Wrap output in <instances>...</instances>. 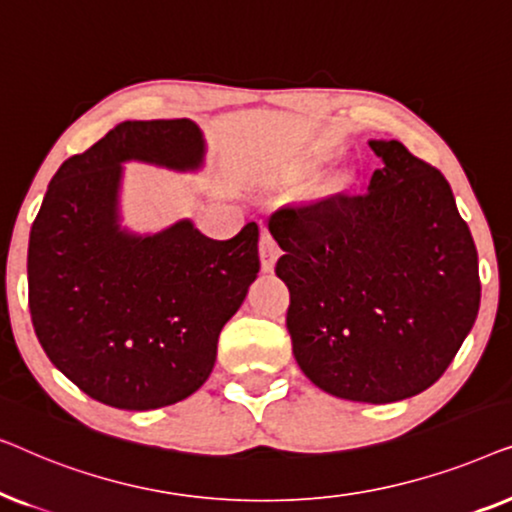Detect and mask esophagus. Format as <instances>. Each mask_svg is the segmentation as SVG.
Instances as JSON below:
<instances>
[{
	"label": "esophagus",
	"instance_id": "obj_1",
	"mask_svg": "<svg viewBox=\"0 0 512 512\" xmlns=\"http://www.w3.org/2000/svg\"><path fill=\"white\" fill-rule=\"evenodd\" d=\"M258 254H261V270L263 272L275 270V263L279 258V247H277V242L272 240L270 233L261 235V242H258Z\"/></svg>",
	"mask_w": 512,
	"mask_h": 512
}]
</instances>
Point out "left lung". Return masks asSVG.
Instances as JSON below:
<instances>
[{"mask_svg": "<svg viewBox=\"0 0 512 512\" xmlns=\"http://www.w3.org/2000/svg\"><path fill=\"white\" fill-rule=\"evenodd\" d=\"M361 195L272 214L293 356L326 394L396 403L445 373L480 310L478 251L452 188L396 139Z\"/></svg>", "mask_w": 512, "mask_h": 512, "instance_id": "8db88e82", "label": "left lung"}]
</instances>
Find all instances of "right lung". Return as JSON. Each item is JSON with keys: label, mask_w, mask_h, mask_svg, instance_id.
<instances>
[{"label": "right lung", "mask_w": 512, "mask_h": 512, "mask_svg": "<svg viewBox=\"0 0 512 512\" xmlns=\"http://www.w3.org/2000/svg\"><path fill=\"white\" fill-rule=\"evenodd\" d=\"M205 158L191 118L123 121L60 165L32 223L34 333L62 375L111 408L156 410L195 394L258 277L256 223L226 242L191 219L153 233L123 226L125 163L195 174Z\"/></svg>", "instance_id": "add662e5"}]
</instances>
